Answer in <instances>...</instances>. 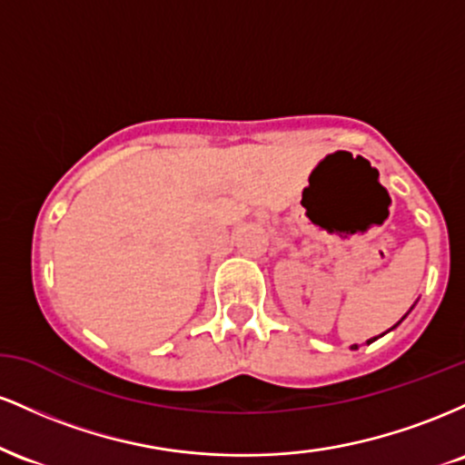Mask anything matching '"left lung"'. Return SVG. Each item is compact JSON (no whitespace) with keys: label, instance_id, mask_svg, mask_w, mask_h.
Listing matches in <instances>:
<instances>
[{"label":"left lung","instance_id":"left-lung-1","mask_svg":"<svg viewBox=\"0 0 465 465\" xmlns=\"http://www.w3.org/2000/svg\"><path fill=\"white\" fill-rule=\"evenodd\" d=\"M407 314H409V312H407ZM407 314H404V317H402V319H400V322H398L396 325H393V328H398V325H400V323H402V322H404V319H407ZM393 328H389V330H387V332H391V330H393ZM382 334H385V332H382ZM382 334H381V336H382ZM376 339H378V336H373V339H370V341H367V345H370V343H373V341H376ZM351 350H359V345H351Z\"/></svg>","mask_w":465,"mask_h":465}]
</instances>
